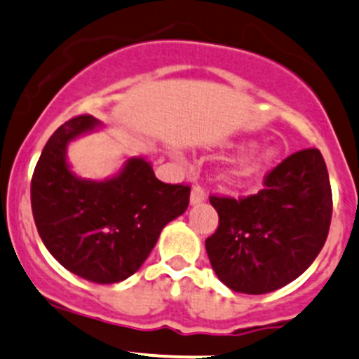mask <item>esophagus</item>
Masks as SVG:
<instances>
[{"mask_svg":"<svg viewBox=\"0 0 359 359\" xmlns=\"http://www.w3.org/2000/svg\"><path fill=\"white\" fill-rule=\"evenodd\" d=\"M206 199V192L203 187L199 186H194L191 191V205H199V203H203Z\"/></svg>","mask_w":359,"mask_h":359,"instance_id":"1","label":"esophagus"}]
</instances>
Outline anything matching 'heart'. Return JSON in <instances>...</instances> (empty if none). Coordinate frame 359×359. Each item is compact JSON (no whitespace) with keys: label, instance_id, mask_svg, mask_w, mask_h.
Here are the masks:
<instances>
[{"label":"heart","instance_id":"heart-1","mask_svg":"<svg viewBox=\"0 0 359 359\" xmlns=\"http://www.w3.org/2000/svg\"><path fill=\"white\" fill-rule=\"evenodd\" d=\"M273 151H265V153L256 154V156L249 154V156L241 158L224 173V179L233 186H246L265 170L266 165L273 160Z\"/></svg>","mask_w":359,"mask_h":359}]
</instances>
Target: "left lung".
<instances>
[{"label":"left lung","mask_w":359,"mask_h":359,"mask_svg":"<svg viewBox=\"0 0 359 359\" xmlns=\"http://www.w3.org/2000/svg\"><path fill=\"white\" fill-rule=\"evenodd\" d=\"M218 227L206 239L215 273L244 294L277 290L315 262L329 236L332 189L316 148L282 160L251 196H210Z\"/></svg>","instance_id":"1"}]
</instances>
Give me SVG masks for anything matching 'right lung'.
<instances>
[{
    "instance_id": "obj_1",
    "label": "right lung",
    "mask_w": 359,
    "mask_h": 359,
    "mask_svg": "<svg viewBox=\"0 0 359 359\" xmlns=\"http://www.w3.org/2000/svg\"><path fill=\"white\" fill-rule=\"evenodd\" d=\"M90 115L70 118L53 132L30 182L34 222L44 246L72 273L115 284L146 262L160 232L189 206V184H165L142 158H132L104 182L77 179L65 148L93 130Z\"/></svg>"
}]
</instances>
